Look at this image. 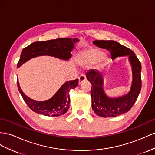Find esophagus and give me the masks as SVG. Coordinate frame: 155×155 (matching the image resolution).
Masks as SVG:
<instances>
[{"mask_svg":"<svg viewBox=\"0 0 155 155\" xmlns=\"http://www.w3.org/2000/svg\"><path fill=\"white\" fill-rule=\"evenodd\" d=\"M86 77L84 76V75H81V76L79 77V78H78V83H79V84H82L83 82L86 81Z\"/></svg>","mask_w":155,"mask_h":155,"instance_id":"obj_1","label":"esophagus"}]
</instances>
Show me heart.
Wrapping results in <instances>:
<instances>
[{
  "mask_svg": "<svg viewBox=\"0 0 155 155\" xmlns=\"http://www.w3.org/2000/svg\"><path fill=\"white\" fill-rule=\"evenodd\" d=\"M75 61L78 65L82 67L89 66L96 63L104 65L107 61V57L99 49L92 48L80 51L77 55Z\"/></svg>",
  "mask_w": 155,
  "mask_h": 155,
  "instance_id": "heart-1",
  "label": "heart"
}]
</instances>
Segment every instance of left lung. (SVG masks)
<instances>
[{"label": "left lung", "instance_id": "left-lung-1", "mask_svg": "<svg viewBox=\"0 0 155 155\" xmlns=\"http://www.w3.org/2000/svg\"><path fill=\"white\" fill-rule=\"evenodd\" d=\"M93 44L109 51L112 59L127 56L132 68V84L128 93L118 97L107 95L104 88V81L101 72L90 70L86 74V78L92 84L91 97L92 107L97 116L114 117L129 110L136 102L141 88V65L132 50L114 41H94Z\"/></svg>", "mask_w": 155, "mask_h": 155}]
</instances>
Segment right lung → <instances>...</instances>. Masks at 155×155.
Returning a JSON list of instances; mask_svg holds the SVG:
<instances>
[{
	"instance_id": "right-lung-1",
	"label": "right lung",
	"mask_w": 155,
	"mask_h": 155,
	"mask_svg": "<svg viewBox=\"0 0 155 155\" xmlns=\"http://www.w3.org/2000/svg\"><path fill=\"white\" fill-rule=\"evenodd\" d=\"M79 41L80 40L77 38H59L33 42L23 49L17 67L19 68L31 59L43 55L69 61L72 57L71 51L74 48L75 44ZM17 83L19 93L33 111L45 116L58 117L64 114L69 109V92L77 88L78 80L66 81L52 97L45 101H36L27 96L21 88L18 79Z\"/></svg>"
}]
</instances>
